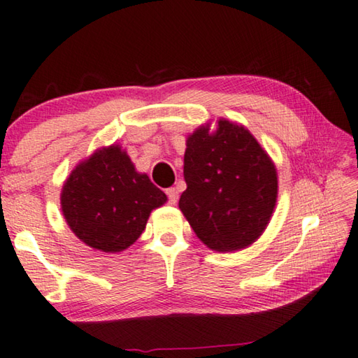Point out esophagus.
Here are the masks:
<instances>
[{
    "label": "esophagus",
    "mask_w": 358,
    "mask_h": 358,
    "mask_svg": "<svg viewBox=\"0 0 358 358\" xmlns=\"http://www.w3.org/2000/svg\"><path fill=\"white\" fill-rule=\"evenodd\" d=\"M166 194L169 197V203H177V201H178V191H177V188L166 189Z\"/></svg>",
    "instance_id": "34e87169"
}]
</instances>
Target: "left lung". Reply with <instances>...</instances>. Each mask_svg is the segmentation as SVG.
I'll return each instance as SVG.
<instances>
[{
	"label": "left lung",
	"instance_id": "left-lung-1",
	"mask_svg": "<svg viewBox=\"0 0 358 358\" xmlns=\"http://www.w3.org/2000/svg\"><path fill=\"white\" fill-rule=\"evenodd\" d=\"M186 189L178 207L196 236L217 252L245 248L263 234L277 201V170L248 130L220 119L186 140Z\"/></svg>",
	"mask_w": 358,
	"mask_h": 358
}]
</instances>
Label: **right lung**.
I'll use <instances>...</instances> for the list:
<instances>
[{
  "label": "right lung",
  "mask_w": 358,
  "mask_h": 358,
  "mask_svg": "<svg viewBox=\"0 0 358 358\" xmlns=\"http://www.w3.org/2000/svg\"><path fill=\"white\" fill-rule=\"evenodd\" d=\"M167 196L138 173L126 151L111 145L79 162L62 188V212L86 245L105 253L126 250L145 231L151 210Z\"/></svg>",
  "instance_id": "add662e5"
}]
</instances>
